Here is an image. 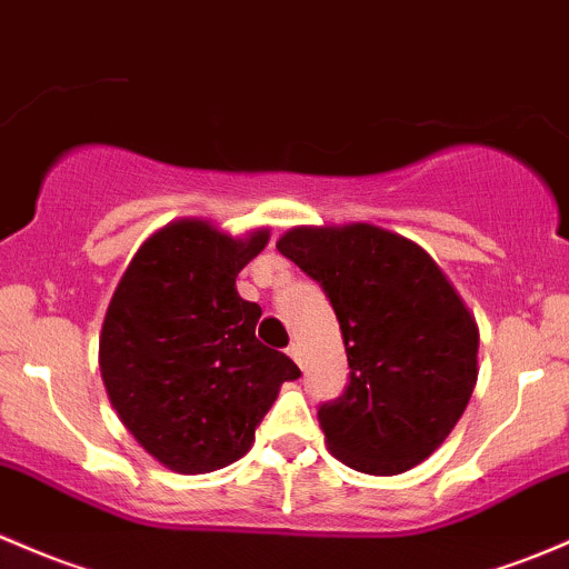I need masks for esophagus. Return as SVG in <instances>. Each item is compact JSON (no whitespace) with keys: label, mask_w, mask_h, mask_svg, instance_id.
<instances>
[{"label":"esophagus","mask_w":569,"mask_h":569,"mask_svg":"<svg viewBox=\"0 0 569 569\" xmlns=\"http://www.w3.org/2000/svg\"><path fill=\"white\" fill-rule=\"evenodd\" d=\"M289 357L295 360L297 365H302V346L300 343H291L289 346Z\"/></svg>","instance_id":"obj_1"}]
</instances>
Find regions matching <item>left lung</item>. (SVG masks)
Returning a JSON list of instances; mask_svg holds the SVG:
<instances>
[{
	"instance_id": "obj_1",
	"label": "left lung",
	"mask_w": 569,
	"mask_h": 569,
	"mask_svg": "<svg viewBox=\"0 0 569 569\" xmlns=\"http://www.w3.org/2000/svg\"><path fill=\"white\" fill-rule=\"evenodd\" d=\"M278 250L319 280L343 335L349 387L319 409L330 452L373 477L415 469L475 392V313L426 248L381 226H295Z\"/></svg>"
}]
</instances>
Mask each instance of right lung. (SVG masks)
<instances>
[{"label": "right lung", "instance_id": "add662e5", "mask_svg": "<svg viewBox=\"0 0 569 569\" xmlns=\"http://www.w3.org/2000/svg\"><path fill=\"white\" fill-rule=\"evenodd\" d=\"M269 229L244 237L179 218L141 242L100 330V376L122 426L177 475H207L253 447L280 385L300 376L256 340L261 308L237 291Z\"/></svg>", "mask_w": 569, "mask_h": 569}]
</instances>
